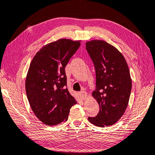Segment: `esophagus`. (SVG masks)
I'll list each match as a JSON object with an SVG mask.
<instances>
[{"mask_svg": "<svg viewBox=\"0 0 155 155\" xmlns=\"http://www.w3.org/2000/svg\"><path fill=\"white\" fill-rule=\"evenodd\" d=\"M81 97L83 100H85L87 98V93L86 91H83L81 92Z\"/></svg>", "mask_w": 155, "mask_h": 155, "instance_id": "1", "label": "esophagus"}]
</instances>
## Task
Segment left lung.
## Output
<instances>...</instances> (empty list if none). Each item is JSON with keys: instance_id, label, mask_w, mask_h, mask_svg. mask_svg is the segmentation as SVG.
<instances>
[{"instance_id": "1", "label": "left lung", "mask_w": 155, "mask_h": 155, "mask_svg": "<svg viewBox=\"0 0 155 155\" xmlns=\"http://www.w3.org/2000/svg\"><path fill=\"white\" fill-rule=\"evenodd\" d=\"M86 49L95 66L97 89L92 93L99 105L97 116L88 117L98 127L114 125L125 112L132 89V78L123 54L104 40L86 42Z\"/></svg>"}]
</instances>
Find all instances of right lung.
<instances>
[{
  "label": "right lung",
  "mask_w": 155,
  "mask_h": 155,
  "mask_svg": "<svg viewBox=\"0 0 155 155\" xmlns=\"http://www.w3.org/2000/svg\"><path fill=\"white\" fill-rule=\"evenodd\" d=\"M81 41L64 38L50 42L39 49L30 64L27 97L36 117L48 126L67 120L72 106L77 104L66 87L64 68Z\"/></svg>",
  "instance_id": "1"
}]
</instances>
